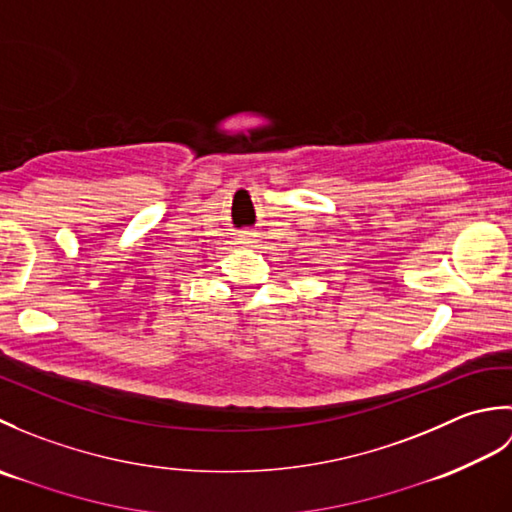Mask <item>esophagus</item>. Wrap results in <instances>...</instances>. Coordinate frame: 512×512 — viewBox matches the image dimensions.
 Wrapping results in <instances>:
<instances>
[{"label":"esophagus","instance_id":"34e87169","mask_svg":"<svg viewBox=\"0 0 512 512\" xmlns=\"http://www.w3.org/2000/svg\"><path fill=\"white\" fill-rule=\"evenodd\" d=\"M242 239H244V244H255L257 242V235L255 233H244Z\"/></svg>","mask_w":512,"mask_h":512}]
</instances>
